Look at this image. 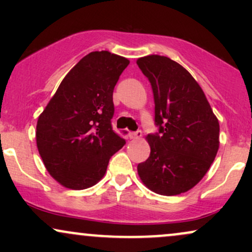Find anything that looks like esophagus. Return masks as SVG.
Instances as JSON below:
<instances>
[{
  "instance_id": "34e87169",
  "label": "esophagus",
  "mask_w": 252,
  "mask_h": 252,
  "mask_svg": "<svg viewBox=\"0 0 252 252\" xmlns=\"http://www.w3.org/2000/svg\"><path fill=\"white\" fill-rule=\"evenodd\" d=\"M130 138H132V140H137V138H141L142 137V131L141 130H137V131H132L130 132Z\"/></svg>"
}]
</instances>
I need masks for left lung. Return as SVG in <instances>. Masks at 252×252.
<instances>
[{
	"mask_svg": "<svg viewBox=\"0 0 252 252\" xmlns=\"http://www.w3.org/2000/svg\"><path fill=\"white\" fill-rule=\"evenodd\" d=\"M148 78L158 131L147 140L150 155L138 163L141 180L161 195L187 192L204 178L219 148V122L196 80L162 56L137 59Z\"/></svg>",
	"mask_w": 252,
	"mask_h": 252,
	"instance_id": "1",
	"label": "left lung"
}]
</instances>
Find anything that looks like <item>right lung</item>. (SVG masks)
<instances>
[{"mask_svg":"<svg viewBox=\"0 0 252 252\" xmlns=\"http://www.w3.org/2000/svg\"><path fill=\"white\" fill-rule=\"evenodd\" d=\"M126 58L91 52L66 74L36 124V146L46 169L63 186L85 189L105 174L126 144L112 130L115 85Z\"/></svg>","mask_w":252,"mask_h":252,"instance_id":"obj_1","label":"right lung"}]
</instances>
